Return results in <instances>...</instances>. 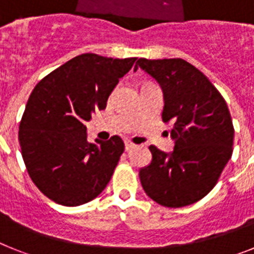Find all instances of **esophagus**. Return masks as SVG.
<instances>
[{
    "label": "esophagus",
    "instance_id": "obj_1",
    "mask_svg": "<svg viewBox=\"0 0 254 254\" xmlns=\"http://www.w3.org/2000/svg\"><path fill=\"white\" fill-rule=\"evenodd\" d=\"M134 147H136V145H134L133 142H131V141H129V140H126L125 141V149H126V151H129V150L134 149Z\"/></svg>",
    "mask_w": 254,
    "mask_h": 254
}]
</instances>
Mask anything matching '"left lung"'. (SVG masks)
I'll use <instances>...</instances> for the list:
<instances>
[{
	"label": "left lung",
	"mask_w": 254,
	"mask_h": 254,
	"mask_svg": "<svg viewBox=\"0 0 254 254\" xmlns=\"http://www.w3.org/2000/svg\"><path fill=\"white\" fill-rule=\"evenodd\" d=\"M142 68L160 85L163 122L170 125L174 150L150 146L152 160L140 170L147 196L165 207L192 205L217 183L232 158L234 127L226 102L199 69L182 58H140Z\"/></svg>",
	"instance_id": "obj_1"
}]
</instances>
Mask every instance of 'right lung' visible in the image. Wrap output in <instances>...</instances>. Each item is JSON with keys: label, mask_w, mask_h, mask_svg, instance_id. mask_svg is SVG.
I'll list each match as a JSON object with an SVG mask.
<instances>
[{"label": "right lung", "mask_w": 254, "mask_h": 254, "mask_svg": "<svg viewBox=\"0 0 254 254\" xmlns=\"http://www.w3.org/2000/svg\"><path fill=\"white\" fill-rule=\"evenodd\" d=\"M136 60L84 53L42 78L31 91L19 126L21 155L31 181L56 203L84 205L111 181L125 143L120 136L90 143L84 123L107 107Z\"/></svg>", "instance_id": "add662e5"}]
</instances>
